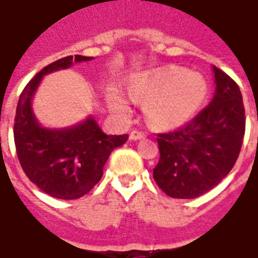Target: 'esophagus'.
<instances>
[{"label":"esophagus","instance_id":"1","mask_svg":"<svg viewBox=\"0 0 258 258\" xmlns=\"http://www.w3.org/2000/svg\"><path fill=\"white\" fill-rule=\"evenodd\" d=\"M144 138H145V135H144V133H141V131H133V133H130V140L131 141L144 140Z\"/></svg>","mask_w":258,"mask_h":258}]
</instances>
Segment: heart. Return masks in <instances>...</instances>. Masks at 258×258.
<instances>
[{
	"label": "heart",
	"mask_w": 258,
	"mask_h": 258,
	"mask_svg": "<svg viewBox=\"0 0 258 258\" xmlns=\"http://www.w3.org/2000/svg\"><path fill=\"white\" fill-rule=\"evenodd\" d=\"M130 95L145 102V114L157 128H177L196 116L207 96V81L200 73L181 66H164L130 80ZM110 110L127 117L128 99L118 90L107 92Z\"/></svg>",
	"instance_id": "heart-1"
}]
</instances>
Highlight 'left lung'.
<instances>
[{
    "label": "left lung",
    "instance_id": "1",
    "mask_svg": "<svg viewBox=\"0 0 258 258\" xmlns=\"http://www.w3.org/2000/svg\"><path fill=\"white\" fill-rule=\"evenodd\" d=\"M216 91L210 105L184 128L157 135V185L175 199H195L225 178L239 156L244 135L240 90L213 66Z\"/></svg>",
    "mask_w": 258,
    "mask_h": 258
}]
</instances>
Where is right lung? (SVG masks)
<instances>
[{
	"instance_id": "right-lung-1",
	"label": "right lung",
	"mask_w": 258,
	"mask_h": 258,
	"mask_svg": "<svg viewBox=\"0 0 258 258\" xmlns=\"http://www.w3.org/2000/svg\"><path fill=\"white\" fill-rule=\"evenodd\" d=\"M91 56H66L48 64L30 80L20 94L14 137L20 166L33 184L56 199H79L95 186L113 149L128 135L105 134L95 117L63 128L44 127L33 110V99L44 76L88 62Z\"/></svg>"
}]
</instances>
